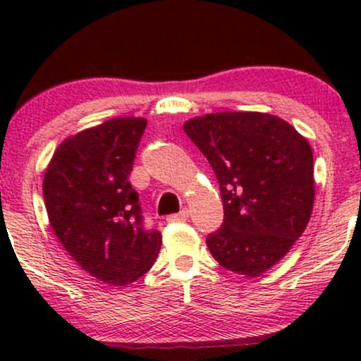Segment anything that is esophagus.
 <instances>
[{
    "label": "esophagus",
    "mask_w": 361,
    "mask_h": 361,
    "mask_svg": "<svg viewBox=\"0 0 361 361\" xmlns=\"http://www.w3.org/2000/svg\"><path fill=\"white\" fill-rule=\"evenodd\" d=\"M186 219H188V209H183V210H181L180 214H173V215H169V217L166 219V221H168V222H173V224H175V222H185Z\"/></svg>",
    "instance_id": "obj_1"
}]
</instances>
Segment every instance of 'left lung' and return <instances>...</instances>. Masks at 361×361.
Wrapping results in <instances>:
<instances>
[{
	"mask_svg": "<svg viewBox=\"0 0 361 361\" xmlns=\"http://www.w3.org/2000/svg\"><path fill=\"white\" fill-rule=\"evenodd\" d=\"M183 130L221 186L224 224L207 238L210 255L226 270L259 276L287 255L312 214L307 139L259 111H217L190 118Z\"/></svg>",
	"mask_w": 361,
	"mask_h": 361,
	"instance_id": "obj_1",
	"label": "left lung"
}]
</instances>
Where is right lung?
<instances>
[{"label": "right lung", "mask_w": 361, "mask_h": 361, "mask_svg": "<svg viewBox=\"0 0 361 361\" xmlns=\"http://www.w3.org/2000/svg\"><path fill=\"white\" fill-rule=\"evenodd\" d=\"M146 118H110L64 139L44 175L49 222L64 250L103 283L126 287L151 270L161 233L146 229L128 183Z\"/></svg>", "instance_id": "obj_1"}]
</instances>
